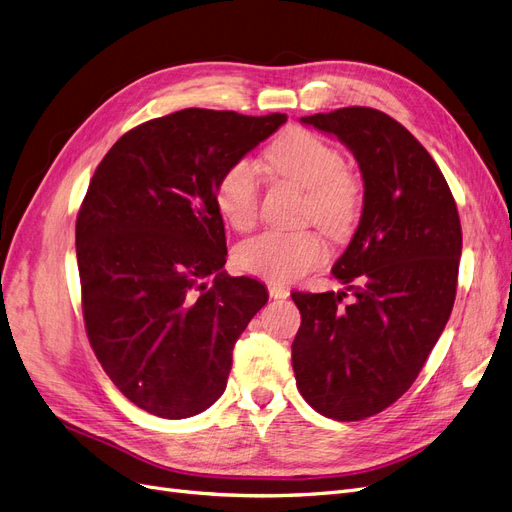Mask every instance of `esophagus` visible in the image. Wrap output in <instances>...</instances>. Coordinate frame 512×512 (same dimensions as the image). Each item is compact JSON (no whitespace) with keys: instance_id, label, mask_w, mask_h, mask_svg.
Returning <instances> with one entry per match:
<instances>
[{"instance_id":"obj_1","label":"esophagus","mask_w":512,"mask_h":512,"mask_svg":"<svg viewBox=\"0 0 512 512\" xmlns=\"http://www.w3.org/2000/svg\"><path fill=\"white\" fill-rule=\"evenodd\" d=\"M267 288H269L271 299H286L288 294H290V290H288L286 286H282V284H275V282H271Z\"/></svg>"}]
</instances>
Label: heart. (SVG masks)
<instances>
[{"label":"heart","instance_id":"1","mask_svg":"<svg viewBox=\"0 0 512 512\" xmlns=\"http://www.w3.org/2000/svg\"><path fill=\"white\" fill-rule=\"evenodd\" d=\"M265 164L277 177L301 185L303 215L320 224L333 239L348 237L361 215V181L344 166V158L324 138L290 130L265 151ZM215 205L222 218L237 230H250L258 220V170L250 160L232 162L215 183ZM327 258V243L316 228L267 230L243 241L235 262L243 273L269 282H297Z\"/></svg>","mask_w":512,"mask_h":512}]
</instances>
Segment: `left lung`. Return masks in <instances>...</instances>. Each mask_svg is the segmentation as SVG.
I'll return each instance as SVG.
<instances>
[{
  "label": "left lung",
  "instance_id": "obj_1",
  "mask_svg": "<svg viewBox=\"0 0 512 512\" xmlns=\"http://www.w3.org/2000/svg\"><path fill=\"white\" fill-rule=\"evenodd\" d=\"M359 162L363 213L333 275L346 292H292L301 327L292 369L303 399L335 421H363L404 395L453 312L461 224L427 149L376 108L301 117Z\"/></svg>",
  "mask_w": 512,
  "mask_h": 512
}]
</instances>
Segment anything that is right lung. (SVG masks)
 I'll use <instances>...</instances> for the list:
<instances>
[{"label":"right lung","instance_id":"add662e5","mask_svg":"<svg viewBox=\"0 0 512 512\" xmlns=\"http://www.w3.org/2000/svg\"><path fill=\"white\" fill-rule=\"evenodd\" d=\"M282 123L183 108L123 134L89 181L76 218L85 331L106 376L149 414L213 406L235 342L269 299L254 277L222 271L215 183Z\"/></svg>","mask_w":512,"mask_h":512}]
</instances>
